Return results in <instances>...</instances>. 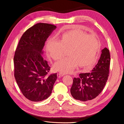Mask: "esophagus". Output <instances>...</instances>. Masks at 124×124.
<instances>
[{"label": "esophagus", "instance_id": "obj_1", "mask_svg": "<svg viewBox=\"0 0 124 124\" xmlns=\"http://www.w3.org/2000/svg\"><path fill=\"white\" fill-rule=\"evenodd\" d=\"M59 74L60 76H63V75H65V73H62V72H60L59 74Z\"/></svg>", "mask_w": 124, "mask_h": 124}]
</instances>
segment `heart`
Masks as SVG:
<instances>
[{"label": "heart", "mask_w": 124, "mask_h": 124, "mask_svg": "<svg viewBox=\"0 0 124 124\" xmlns=\"http://www.w3.org/2000/svg\"><path fill=\"white\" fill-rule=\"evenodd\" d=\"M100 47L99 41L95 36L82 31H71L63 34L59 40L51 38L47 41L46 51L49 57L57 60L68 50V57L58 61L54 65L56 70L70 73L78 66H91L96 61Z\"/></svg>", "instance_id": "1"}]
</instances>
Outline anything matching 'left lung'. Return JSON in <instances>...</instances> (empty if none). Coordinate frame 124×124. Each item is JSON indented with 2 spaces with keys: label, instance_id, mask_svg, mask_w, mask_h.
<instances>
[{
  "label": "left lung",
  "instance_id": "1",
  "mask_svg": "<svg viewBox=\"0 0 124 124\" xmlns=\"http://www.w3.org/2000/svg\"><path fill=\"white\" fill-rule=\"evenodd\" d=\"M110 52L107 48L102 50L100 60L92 72L80 73L74 78L70 93L73 97L80 101L92 100L99 95L103 89L109 73Z\"/></svg>",
  "mask_w": 124,
  "mask_h": 124
}]
</instances>
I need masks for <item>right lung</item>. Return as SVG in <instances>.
Returning a JSON list of instances; mask_svg holds the SVG:
<instances>
[{"label":"right lung","instance_id":"1","mask_svg":"<svg viewBox=\"0 0 124 124\" xmlns=\"http://www.w3.org/2000/svg\"><path fill=\"white\" fill-rule=\"evenodd\" d=\"M56 28L49 23L35 24L22 35L15 52V78L23 95L31 101L49 97L57 79L56 73L48 75L50 67L42 55L45 41Z\"/></svg>","mask_w":124,"mask_h":124}]
</instances>
